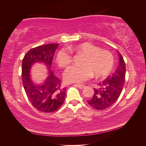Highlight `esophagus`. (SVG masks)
Listing matches in <instances>:
<instances>
[{"label":"esophagus","instance_id":"esophagus-1","mask_svg":"<svg viewBox=\"0 0 146 146\" xmlns=\"http://www.w3.org/2000/svg\"><path fill=\"white\" fill-rule=\"evenodd\" d=\"M76 86L80 89H83V88H84L86 87L84 85H82V84H76Z\"/></svg>","mask_w":146,"mask_h":146}]
</instances>
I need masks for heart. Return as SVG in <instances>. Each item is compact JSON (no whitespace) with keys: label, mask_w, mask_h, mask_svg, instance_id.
Listing matches in <instances>:
<instances>
[{"label":"heart","mask_w":146,"mask_h":146,"mask_svg":"<svg viewBox=\"0 0 146 146\" xmlns=\"http://www.w3.org/2000/svg\"><path fill=\"white\" fill-rule=\"evenodd\" d=\"M71 51L84 54L82 66L69 67L64 74V80L68 83H82L90 79L93 73L97 76L107 75L114 65V57L110 51L102 50L99 47L84 42L74 48ZM56 60L61 68H66L72 62V53L66 48L59 50L56 55Z\"/></svg>","instance_id":"heart-1"}]
</instances>
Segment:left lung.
<instances>
[{
  "mask_svg": "<svg viewBox=\"0 0 146 146\" xmlns=\"http://www.w3.org/2000/svg\"><path fill=\"white\" fill-rule=\"evenodd\" d=\"M118 53L119 62L117 70L109 75L102 82L98 84V88H94L95 93L88 102L97 110H103L111 106L117 102L122 92L125 83V64L121 54Z\"/></svg>",
  "mask_w": 146,
  "mask_h": 146,
  "instance_id": "left-lung-1",
  "label": "left lung"
}]
</instances>
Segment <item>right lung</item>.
<instances>
[{"mask_svg":"<svg viewBox=\"0 0 146 146\" xmlns=\"http://www.w3.org/2000/svg\"><path fill=\"white\" fill-rule=\"evenodd\" d=\"M58 44L39 46L28 51L23 60L22 80L29 100L36 110L44 113L55 111L62 105L66 89L51 70L54 53ZM35 63H42L48 70L46 80L41 85L34 83L31 77V68Z\"/></svg>","mask_w":146,"mask_h":146,"instance_id":"add662e5","label":"right lung"}]
</instances>
